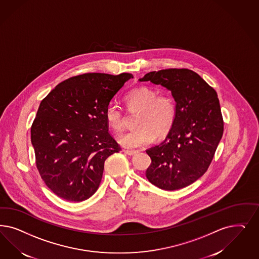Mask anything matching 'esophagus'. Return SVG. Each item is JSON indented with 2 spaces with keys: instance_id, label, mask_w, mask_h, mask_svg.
I'll use <instances>...</instances> for the list:
<instances>
[{
  "instance_id": "esophagus-1",
  "label": "esophagus",
  "mask_w": 259,
  "mask_h": 259,
  "mask_svg": "<svg viewBox=\"0 0 259 259\" xmlns=\"http://www.w3.org/2000/svg\"><path fill=\"white\" fill-rule=\"evenodd\" d=\"M124 152H125V154H127V155H130V156H133V155H135L136 153H137V151L136 150H124Z\"/></svg>"
}]
</instances>
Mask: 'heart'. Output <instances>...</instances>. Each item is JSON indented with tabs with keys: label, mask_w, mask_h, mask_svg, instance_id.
<instances>
[{
	"label": "heart",
	"mask_w": 259,
	"mask_h": 259,
	"mask_svg": "<svg viewBox=\"0 0 259 259\" xmlns=\"http://www.w3.org/2000/svg\"><path fill=\"white\" fill-rule=\"evenodd\" d=\"M125 102L131 111H140L137 119L139 127L119 136V143L126 149H137L150 144L154 135L157 138L166 135L175 124L176 103L168 94H157L155 90L142 87L128 92ZM105 118L113 131L119 132L124 127L125 115L115 104L107 106Z\"/></svg>",
	"instance_id": "heart-1"
}]
</instances>
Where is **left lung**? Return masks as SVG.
<instances>
[{"label":"left lung","instance_id":"left-lung-1","mask_svg":"<svg viewBox=\"0 0 259 259\" xmlns=\"http://www.w3.org/2000/svg\"><path fill=\"white\" fill-rule=\"evenodd\" d=\"M139 81L161 84L176 103V121L165 140L146 150L151 159L146 176L162 190L185 188L207 171L223 135L217 92L187 68L151 71Z\"/></svg>","mask_w":259,"mask_h":259}]
</instances>
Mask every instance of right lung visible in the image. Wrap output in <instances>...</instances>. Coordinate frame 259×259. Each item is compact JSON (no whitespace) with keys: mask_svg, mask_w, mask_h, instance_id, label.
<instances>
[{"mask_svg":"<svg viewBox=\"0 0 259 259\" xmlns=\"http://www.w3.org/2000/svg\"><path fill=\"white\" fill-rule=\"evenodd\" d=\"M131 78V73L74 76L41 102L31 143L40 176L60 198L81 202L99 188L106 159L121 150L109 134L105 110Z\"/></svg>","mask_w":259,"mask_h":259,"instance_id":"add662e5","label":"right lung"}]
</instances>
